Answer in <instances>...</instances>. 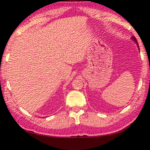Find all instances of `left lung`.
Instances as JSON below:
<instances>
[{
	"instance_id": "obj_1",
	"label": "left lung",
	"mask_w": 150,
	"mask_h": 150,
	"mask_svg": "<svg viewBox=\"0 0 150 150\" xmlns=\"http://www.w3.org/2000/svg\"><path fill=\"white\" fill-rule=\"evenodd\" d=\"M132 38L133 39V40H134V41L136 42L137 43V39H136V38H135L134 36H132ZM137 45H138V43H137ZM138 46H139V45H138Z\"/></svg>"
}]
</instances>
